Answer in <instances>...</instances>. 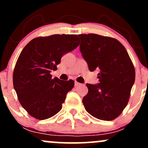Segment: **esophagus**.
I'll use <instances>...</instances> for the list:
<instances>
[{"label":"esophagus","mask_w":148,"mask_h":148,"mask_svg":"<svg viewBox=\"0 0 148 148\" xmlns=\"http://www.w3.org/2000/svg\"><path fill=\"white\" fill-rule=\"evenodd\" d=\"M74 85H75V86H81V84L80 83H78L77 81H75V83H74Z\"/></svg>","instance_id":"obj_1"}]
</instances>
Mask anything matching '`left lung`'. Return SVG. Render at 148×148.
<instances>
[{
  "label": "left lung",
  "instance_id": "1",
  "mask_svg": "<svg viewBox=\"0 0 148 148\" xmlns=\"http://www.w3.org/2000/svg\"><path fill=\"white\" fill-rule=\"evenodd\" d=\"M80 51L90 72L97 69L99 83L87 84L83 98L88 113L113 120L126 107L135 81V69L124 46L115 39L97 34H81Z\"/></svg>",
  "mask_w": 148,
  "mask_h": 148
}]
</instances>
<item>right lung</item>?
I'll return each mask as SVG.
<instances>
[{
	"instance_id": "obj_1",
	"label": "right lung",
	"mask_w": 148,
	"mask_h": 148,
	"mask_svg": "<svg viewBox=\"0 0 148 148\" xmlns=\"http://www.w3.org/2000/svg\"><path fill=\"white\" fill-rule=\"evenodd\" d=\"M76 35H53L33 39L20 53L14 73L13 85L18 101L33 118L45 120L62 108L73 80L52 79L61 58L79 45Z\"/></svg>"
}]
</instances>
